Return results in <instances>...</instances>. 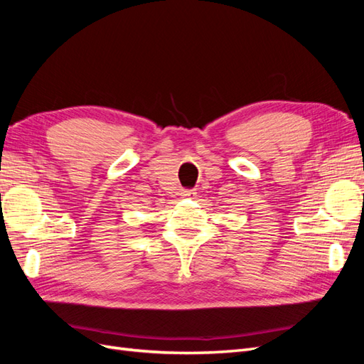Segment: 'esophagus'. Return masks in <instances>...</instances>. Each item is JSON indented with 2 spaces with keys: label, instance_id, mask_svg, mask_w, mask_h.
I'll list each match as a JSON object with an SVG mask.
<instances>
[{
  "label": "esophagus",
  "instance_id": "1",
  "mask_svg": "<svg viewBox=\"0 0 364 364\" xmlns=\"http://www.w3.org/2000/svg\"><path fill=\"white\" fill-rule=\"evenodd\" d=\"M181 194H182L183 197H193V196H196L194 190H183Z\"/></svg>",
  "mask_w": 364,
  "mask_h": 364
}]
</instances>
